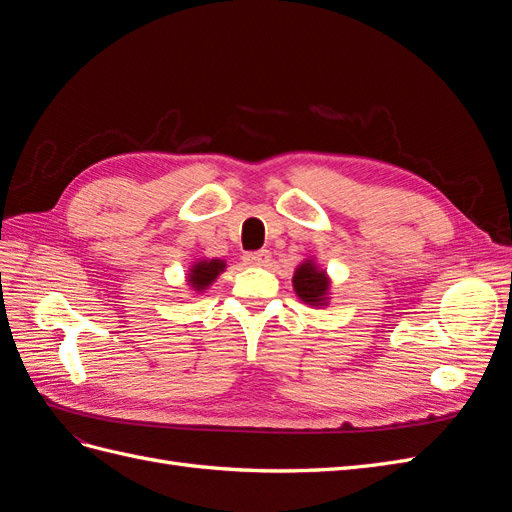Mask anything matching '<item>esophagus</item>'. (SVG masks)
Segmentation results:
<instances>
[{"instance_id":"34e87169","label":"esophagus","mask_w":512,"mask_h":512,"mask_svg":"<svg viewBox=\"0 0 512 512\" xmlns=\"http://www.w3.org/2000/svg\"><path fill=\"white\" fill-rule=\"evenodd\" d=\"M269 260H271V252H269V250L247 252V254L243 256V262H245V265H250V267H265Z\"/></svg>"}]
</instances>
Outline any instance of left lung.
Instances as JSON below:
<instances>
[{
	"instance_id": "left-lung-1",
	"label": "left lung",
	"mask_w": 512,
	"mask_h": 512,
	"mask_svg": "<svg viewBox=\"0 0 512 512\" xmlns=\"http://www.w3.org/2000/svg\"><path fill=\"white\" fill-rule=\"evenodd\" d=\"M292 286L297 297L307 303V305H327L329 299V288H331V280L327 271H322L316 267L314 260H305L294 271L292 277Z\"/></svg>"
}]
</instances>
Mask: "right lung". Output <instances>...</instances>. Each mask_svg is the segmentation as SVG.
Wrapping results in <instances>:
<instances>
[{
	"instance_id": "1",
	"label": "right lung",
	"mask_w": 512,
	"mask_h": 512,
	"mask_svg": "<svg viewBox=\"0 0 512 512\" xmlns=\"http://www.w3.org/2000/svg\"><path fill=\"white\" fill-rule=\"evenodd\" d=\"M226 269V262L220 258H211V260H198L192 265L190 273H188V284L196 290V292H203L207 290L215 280H218V275Z\"/></svg>"
}]
</instances>
